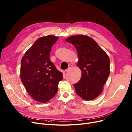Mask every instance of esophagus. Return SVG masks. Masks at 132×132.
Here are the masks:
<instances>
[{
	"instance_id": "obj_1",
	"label": "esophagus",
	"mask_w": 132,
	"mask_h": 132,
	"mask_svg": "<svg viewBox=\"0 0 132 132\" xmlns=\"http://www.w3.org/2000/svg\"><path fill=\"white\" fill-rule=\"evenodd\" d=\"M72 68V66L71 65H69V66H68V68L65 70V72H68V71H69V70L70 69H71Z\"/></svg>"
}]
</instances>
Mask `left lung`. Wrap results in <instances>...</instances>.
Instances as JSON below:
<instances>
[{"label":"left lung","instance_id":"left-lung-1","mask_svg":"<svg viewBox=\"0 0 132 132\" xmlns=\"http://www.w3.org/2000/svg\"><path fill=\"white\" fill-rule=\"evenodd\" d=\"M76 48L78 55L77 66L82 71L81 80L74 85L76 93L86 100L98 96L110 73V59L93 39L78 35L66 40Z\"/></svg>","mask_w":132,"mask_h":132}]
</instances>
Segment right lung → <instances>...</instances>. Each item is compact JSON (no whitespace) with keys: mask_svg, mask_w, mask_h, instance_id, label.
<instances>
[{"mask_svg":"<svg viewBox=\"0 0 132 132\" xmlns=\"http://www.w3.org/2000/svg\"><path fill=\"white\" fill-rule=\"evenodd\" d=\"M58 39L48 36L37 39L21 60L22 82L31 97L40 102L45 103L54 97L63 78L50 59L52 46Z\"/></svg>","mask_w":132,"mask_h":132,"instance_id":"obj_1","label":"right lung"}]
</instances>
